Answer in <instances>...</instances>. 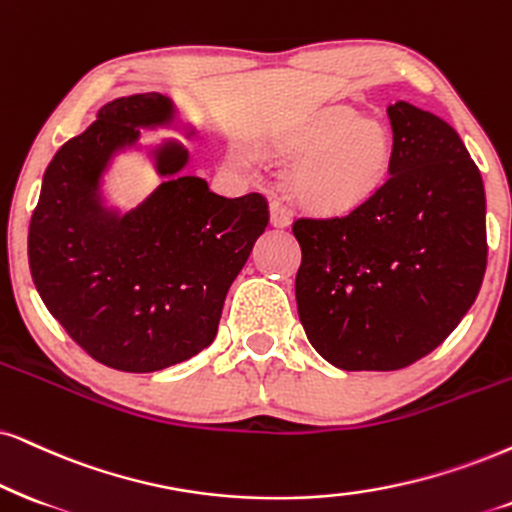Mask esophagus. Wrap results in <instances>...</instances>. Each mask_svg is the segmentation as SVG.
<instances>
[{
  "label": "esophagus",
  "mask_w": 512,
  "mask_h": 512,
  "mask_svg": "<svg viewBox=\"0 0 512 512\" xmlns=\"http://www.w3.org/2000/svg\"><path fill=\"white\" fill-rule=\"evenodd\" d=\"M269 212H271V224H274L276 229H283V226L290 224V212L281 200H271Z\"/></svg>",
  "instance_id": "esophagus-1"
}]
</instances>
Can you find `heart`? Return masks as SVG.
<instances>
[{"instance_id":"heart-1","label":"heart","mask_w":512,"mask_h":512,"mask_svg":"<svg viewBox=\"0 0 512 512\" xmlns=\"http://www.w3.org/2000/svg\"><path fill=\"white\" fill-rule=\"evenodd\" d=\"M288 151L307 153L290 184L304 208L321 215L359 208L383 186L392 165L390 132L345 106L328 108L309 120L288 141Z\"/></svg>"}]
</instances>
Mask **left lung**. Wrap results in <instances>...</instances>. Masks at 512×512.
Listing matches in <instances>:
<instances>
[{
	"mask_svg": "<svg viewBox=\"0 0 512 512\" xmlns=\"http://www.w3.org/2000/svg\"><path fill=\"white\" fill-rule=\"evenodd\" d=\"M392 165L359 208L297 217V312L316 352L342 371H397L442 345L480 293L487 203L456 129L397 101Z\"/></svg>",
	"mask_w": 512,
	"mask_h": 512,
	"instance_id": "8db88e82",
	"label": "left lung"
}]
</instances>
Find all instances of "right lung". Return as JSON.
I'll return each mask as SVG.
<instances>
[{
    "mask_svg": "<svg viewBox=\"0 0 512 512\" xmlns=\"http://www.w3.org/2000/svg\"><path fill=\"white\" fill-rule=\"evenodd\" d=\"M170 118L172 101L155 92L106 103L56 151L30 219L42 302L89 357L125 373L163 371L215 340L229 286L269 224L262 193L224 198L181 177L189 153L174 141L158 151L167 181L137 210L103 208L99 179L113 153Z\"/></svg>",
    "mask_w": 512,
    "mask_h": 512,
    "instance_id": "1",
    "label": "right lung"
}]
</instances>
